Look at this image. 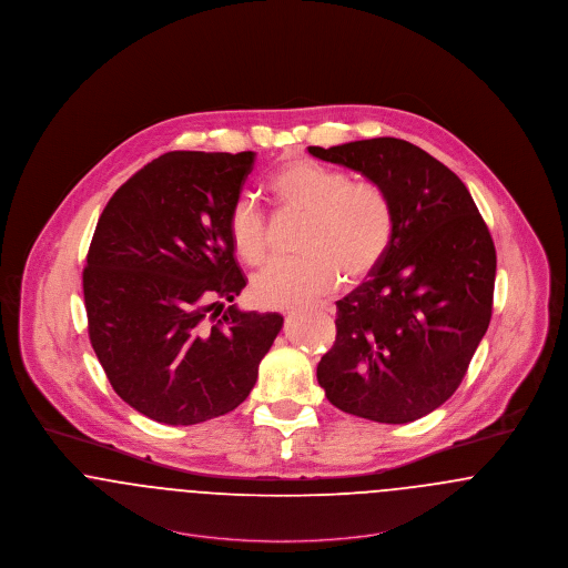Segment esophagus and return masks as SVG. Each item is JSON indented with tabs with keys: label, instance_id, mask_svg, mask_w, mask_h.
Segmentation results:
<instances>
[{
	"label": "esophagus",
	"instance_id": "34e87169",
	"mask_svg": "<svg viewBox=\"0 0 568 568\" xmlns=\"http://www.w3.org/2000/svg\"><path fill=\"white\" fill-rule=\"evenodd\" d=\"M322 308H324V311H328V313H333L334 311L333 304H322Z\"/></svg>",
	"mask_w": 568,
	"mask_h": 568
}]
</instances>
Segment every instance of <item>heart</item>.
<instances>
[{"instance_id": "b5f03b06", "label": "heart", "mask_w": 568, "mask_h": 568, "mask_svg": "<svg viewBox=\"0 0 568 568\" xmlns=\"http://www.w3.org/2000/svg\"><path fill=\"white\" fill-rule=\"evenodd\" d=\"M270 191L283 210L306 214L301 237L304 255L274 260L253 276L251 294L257 304L272 308L306 304L333 292L341 274L349 283L367 278L386 257L395 234V210L379 184L298 159L274 171ZM227 234L246 266H260L266 260L270 225L255 201H235Z\"/></svg>"}]
</instances>
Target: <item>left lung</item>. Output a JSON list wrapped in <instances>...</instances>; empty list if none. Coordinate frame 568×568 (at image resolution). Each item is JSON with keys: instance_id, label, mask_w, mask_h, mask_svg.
<instances>
[{"instance_id": "1", "label": "left lung", "mask_w": 568, "mask_h": 568, "mask_svg": "<svg viewBox=\"0 0 568 568\" xmlns=\"http://www.w3.org/2000/svg\"><path fill=\"white\" fill-rule=\"evenodd\" d=\"M308 154L363 173L393 201L382 264L336 302L317 365L334 407L386 425L418 420L459 388L489 328L496 246L466 184L418 145L377 136Z\"/></svg>"}]
</instances>
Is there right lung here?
I'll return each instance as SVG.
<instances>
[{
	"label": "right lung",
	"instance_id": "obj_1",
	"mask_svg": "<svg viewBox=\"0 0 568 568\" xmlns=\"http://www.w3.org/2000/svg\"><path fill=\"white\" fill-rule=\"evenodd\" d=\"M255 152H168L102 210L83 267L90 343L113 390L165 425L248 397L283 317L240 311L227 219Z\"/></svg>",
	"mask_w": 568,
	"mask_h": 568
}]
</instances>
